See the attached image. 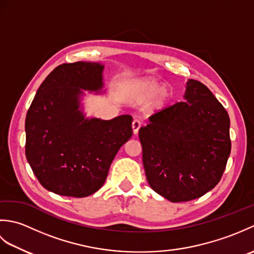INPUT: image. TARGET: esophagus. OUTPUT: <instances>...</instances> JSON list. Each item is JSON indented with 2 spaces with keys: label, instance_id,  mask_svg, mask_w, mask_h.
Here are the masks:
<instances>
[{
  "label": "esophagus",
  "instance_id": "obj_1",
  "mask_svg": "<svg viewBox=\"0 0 254 254\" xmlns=\"http://www.w3.org/2000/svg\"><path fill=\"white\" fill-rule=\"evenodd\" d=\"M139 127H141V122H139L138 120H134L132 122V128H133V133L134 134H137L138 133V130Z\"/></svg>",
  "mask_w": 254,
  "mask_h": 254
}]
</instances>
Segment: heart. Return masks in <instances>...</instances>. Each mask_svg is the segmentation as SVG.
<instances>
[{
    "label": "heart",
    "mask_w": 254,
    "mask_h": 254,
    "mask_svg": "<svg viewBox=\"0 0 254 254\" xmlns=\"http://www.w3.org/2000/svg\"><path fill=\"white\" fill-rule=\"evenodd\" d=\"M135 91L139 97L145 99L152 98L156 94H158L154 102L155 107L157 108H163L170 97L169 90L166 87H161V85L154 79L143 80V82L138 83V85L135 87Z\"/></svg>",
    "instance_id": "obj_1"
}]
</instances>
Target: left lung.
<instances>
[{"instance_id":"left-lung-1","label":"left lung","mask_w":254,"mask_h":254,"mask_svg":"<svg viewBox=\"0 0 254 254\" xmlns=\"http://www.w3.org/2000/svg\"><path fill=\"white\" fill-rule=\"evenodd\" d=\"M185 98L155 112L138 132L149 186L174 203L212 190L231 149L228 112L212 91L189 79Z\"/></svg>"}]
</instances>
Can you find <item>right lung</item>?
<instances>
[{
    "label": "right lung",
    "instance_id": "add662e5",
    "mask_svg": "<svg viewBox=\"0 0 254 254\" xmlns=\"http://www.w3.org/2000/svg\"><path fill=\"white\" fill-rule=\"evenodd\" d=\"M99 63L57 66L38 88L27 111L26 158L40 185L59 195L85 197L104 185L113 158L131 138L132 117L84 119L80 89L102 87Z\"/></svg>",
    "mask_w": 254,
    "mask_h": 254
}]
</instances>
